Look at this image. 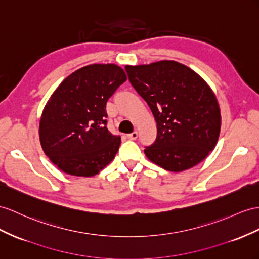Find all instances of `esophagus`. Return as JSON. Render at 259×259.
Returning a JSON list of instances; mask_svg holds the SVG:
<instances>
[{"label": "esophagus", "instance_id": "1", "mask_svg": "<svg viewBox=\"0 0 259 259\" xmlns=\"http://www.w3.org/2000/svg\"><path fill=\"white\" fill-rule=\"evenodd\" d=\"M127 138L130 139V140H136V139L138 138V132L135 131V132H132V134L127 135Z\"/></svg>", "mask_w": 259, "mask_h": 259}]
</instances>
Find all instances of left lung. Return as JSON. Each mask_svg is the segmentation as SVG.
I'll return each instance as SVG.
<instances>
[{"label": "left lung", "mask_w": 259, "mask_h": 259, "mask_svg": "<svg viewBox=\"0 0 259 259\" xmlns=\"http://www.w3.org/2000/svg\"><path fill=\"white\" fill-rule=\"evenodd\" d=\"M124 69L156 121V140L144 150L149 160L175 173L203 161L214 149L221 130L220 106L209 84L173 60Z\"/></svg>", "instance_id": "left-lung-1"}]
</instances>
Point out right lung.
<instances>
[{
    "label": "right lung",
    "instance_id": "1",
    "mask_svg": "<svg viewBox=\"0 0 259 259\" xmlns=\"http://www.w3.org/2000/svg\"><path fill=\"white\" fill-rule=\"evenodd\" d=\"M125 79L117 64L94 63L73 72L52 93L40 117L39 140L59 169L92 177L114 160L121 139L106 127V103Z\"/></svg>",
    "mask_w": 259,
    "mask_h": 259
}]
</instances>
